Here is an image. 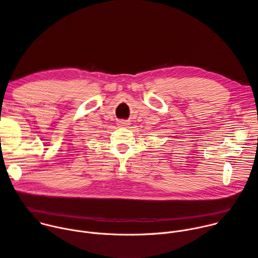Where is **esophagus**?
<instances>
[{
  "mask_svg": "<svg viewBox=\"0 0 258 258\" xmlns=\"http://www.w3.org/2000/svg\"><path fill=\"white\" fill-rule=\"evenodd\" d=\"M120 125H121V126H126V125H128V123L126 121H121V122H120Z\"/></svg>",
  "mask_w": 258,
  "mask_h": 258,
  "instance_id": "1",
  "label": "esophagus"
}]
</instances>
